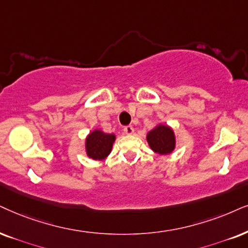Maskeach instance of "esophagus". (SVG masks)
<instances>
[{"label": "esophagus", "mask_w": 248, "mask_h": 248, "mask_svg": "<svg viewBox=\"0 0 248 248\" xmlns=\"http://www.w3.org/2000/svg\"><path fill=\"white\" fill-rule=\"evenodd\" d=\"M124 134L127 135H133L134 134V127L133 126H126L124 128Z\"/></svg>", "instance_id": "obj_1"}]
</instances>
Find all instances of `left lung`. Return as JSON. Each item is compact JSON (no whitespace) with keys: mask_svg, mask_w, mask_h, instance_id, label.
Returning <instances> with one entry per match:
<instances>
[{"mask_svg":"<svg viewBox=\"0 0 248 248\" xmlns=\"http://www.w3.org/2000/svg\"><path fill=\"white\" fill-rule=\"evenodd\" d=\"M146 140L153 151L159 155H169L174 151L176 145L173 129L166 124H158L150 130L147 133Z\"/></svg>","mask_w":248,"mask_h":248,"instance_id":"left-lung-1","label":"left lung"}]
</instances>
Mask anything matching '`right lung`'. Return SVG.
Masks as SVG:
<instances>
[{"label": "right lung", "instance_id": "obj_1", "mask_svg": "<svg viewBox=\"0 0 248 248\" xmlns=\"http://www.w3.org/2000/svg\"><path fill=\"white\" fill-rule=\"evenodd\" d=\"M114 140V134H106L102 130L95 129L86 139L87 155L93 160H103L111 153Z\"/></svg>", "mask_w": 248, "mask_h": 248}]
</instances>
